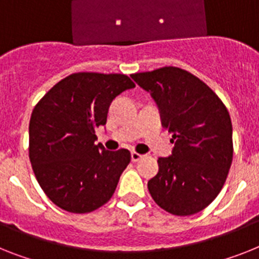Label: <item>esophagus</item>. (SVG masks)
<instances>
[{"mask_svg": "<svg viewBox=\"0 0 259 259\" xmlns=\"http://www.w3.org/2000/svg\"><path fill=\"white\" fill-rule=\"evenodd\" d=\"M130 155H132V160H133V162H138V160H140L141 158L143 156V155H141L140 153H136V151H132V154H130Z\"/></svg>", "mask_w": 259, "mask_h": 259, "instance_id": "obj_1", "label": "esophagus"}]
</instances>
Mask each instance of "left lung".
Instances as JSON below:
<instances>
[{
  "instance_id": "1",
  "label": "left lung",
  "mask_w": 259,
  "mask_h": 259,
  "mask_svg": "<svg viewBox=\"0 0 259 259\" xmlns=\"http://www.w3.org/2000/svg\"><path fill=\"white\" fill-rule=\"evenodd\" d=\"M159 108L172 133V155L159 158L147 188L158 205L175 216L207 208L220 193L233 160L232 121L227 106L186 69L163 67L132 75Z\"/></svg>"
}]
</instances>
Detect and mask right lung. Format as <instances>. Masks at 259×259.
<instances>
[{"mask_svg":"<svg viewBox=\"0 0 259 259\" xmlns=\"http://www.w3.org/2000/svg\"><path fill=\"white\" fill-rule=\"evenodd\" d=\"M134 84L122 73L77 72L39 100L29 125V158L39 186L52 203L71 213H88L108 203L130 162L129 150L96 145L119 93Z\"/></svg>","mask_w":259,"mask_h":259,"instance_id":"right-lung-1","label":"right lung"}]
</instances>
